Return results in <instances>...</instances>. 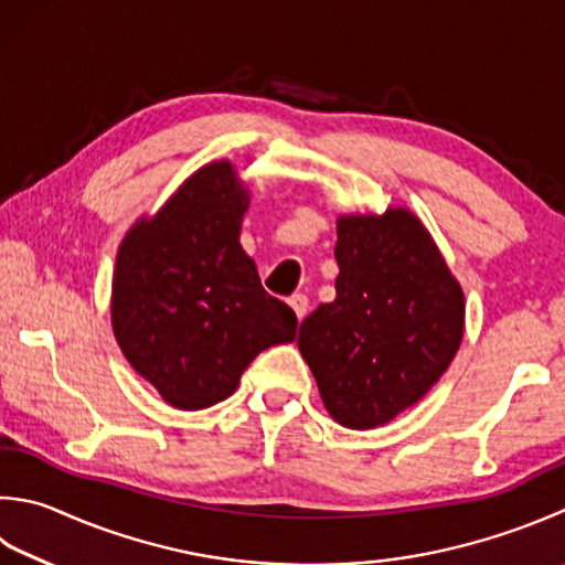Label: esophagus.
Wrapping results in <instances>:
<instances>
[{
  "instance_id": "34e87169",
  "label": "esophagus",
  "mask_w": 565,
  "mask_h": 565,
  "mask_svg": "<svg viewBox=\"0 0 565 565\" xmlns=\"http://www.w3.org/2000/svg\"><path fill=\"white\" fill-rule=\"evenodd\" d=\"M290 307L295 310L297 319H305L307 307H310V302H307V295H292L290 297Z\"/></svg>"
}]
</instances>
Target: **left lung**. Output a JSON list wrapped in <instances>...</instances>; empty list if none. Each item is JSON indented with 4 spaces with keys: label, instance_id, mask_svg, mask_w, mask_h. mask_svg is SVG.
<instances>
[{
    "label": "left lung",
    "instance_id": "obj_1",
    "mask_svg": "<svg viewBox=\"0 0 565 565\" xmlns=\"http://www.w3.org/2000/svg\"><path fill=\"white\" fill-rule=\"evenodd\" d=\"M334 302L305 319L297 347L327 413L369 430L418 403L465 332V295L408 209L337 221Z\"/></svg>",
    "mask_w": 565,
    "mask_h": 565
}]
</instances>
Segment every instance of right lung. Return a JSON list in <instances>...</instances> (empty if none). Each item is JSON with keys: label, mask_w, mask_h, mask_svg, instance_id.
<instances>
[{"label": "right lung", "mask_w": 565, "mask_h": 565, "mask_svg": "<svg viewBox=\"0 0 565 565\" xmlns=\"http://www.w3.org/2000/svg\"><path fill=\"white\" fill-rule=\"evenodd\" d=\"M250 204L231 162H209L120 243L113 332L130 366L169 406L228 398L263 349L295 339V312L263 290L241 248Z\"/></svg>", "instance_id": "add662e5"}]
</instances>
